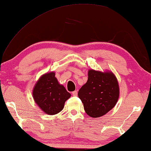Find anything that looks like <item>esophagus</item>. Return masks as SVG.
Returning a JSON list of instances; mask_svg holds the SVG:
<instances>
[{
    "mask_svg": "<svg viewBox=\"0 0 151 151\" xmlns=\"http://www.w3.org/2000/svg\"><path fill=\"white\" fill-rule=\"evenodd\" d=\"M72 94H73V96H77L78 93H77V91H73V93H72Z\"/></svg>",
    "mask_w": 151,
    "mask_h": 151,
    "instance_id": "obj_1",
    "label": "esophagus"
}]
</instances>
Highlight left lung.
<instances>
[{"label": "left lung", "instance_id": "1", "mask_svg": "<svg viewBox=\"0 0 151 151\" xmlns=\"http://www.w3.org/2000/svg\"><path fill=\"white\" fill-rule=\"evenodd\" d=\"M119 95L118 80L112 72L88 71V80L81 87L78 96L86 113L92 118L106 114L116 106Z\"/></svg>", "mask_w": 151, "mask_h": 151}]
</instances>
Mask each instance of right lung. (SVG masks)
Returning a JSON list of instances; mask_svg holds the SVG:
<instances>
[{"label":"right lung","mask_w":151,"mask_h":151,"mask_svg":"<svg viewBox=\"0 0 151 151\" xmlns=\"http://www.w3.org/2000/svg\"><path fill=\"white\" fill-rule=\"evenodd\" d=\"M71 96L63 85L59 84L55 73H45L37 81L33 90V99L45 114L54 115L63 109Z\"/></svg>","instance_id":"obj_1"}]
</instances>
